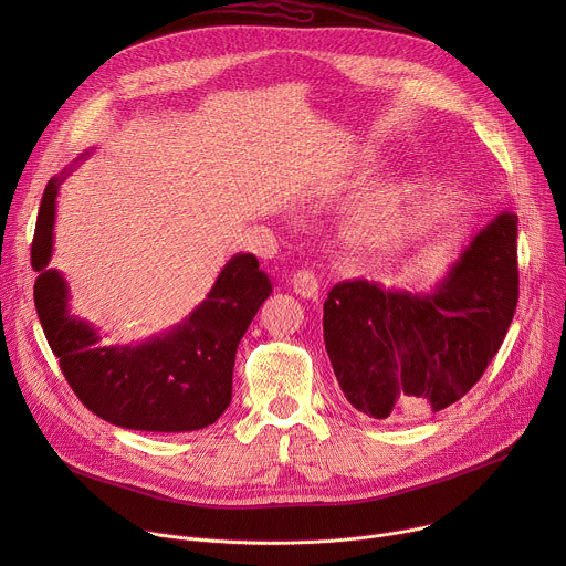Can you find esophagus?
Here are the masks:
<instances>
[{
	"mask_svg": "<svg viewBox=\"0 0 566 566\" xmlns=\"http://www.w3.org/2000/svg\"><path fill=\"white\" fill-rule=\"evenodd\" d=\"M291 286H293V291H295L300 297H306V300H315L317 293H319L317 277H315V273L308 271V269L297 271V273L291 277Z\"/></svg>",
	"mask_w": 566,
	"mask_h": 566,
	"instance_id": "obj_1",
	"label": "esophagus"
}]
</instances>
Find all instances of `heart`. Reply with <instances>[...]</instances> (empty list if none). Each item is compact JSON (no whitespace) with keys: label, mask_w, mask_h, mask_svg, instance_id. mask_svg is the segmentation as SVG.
I'll return each mask as SVG.
<instances>
[{"label":"heart","mask_w":566,"mask_h":566,"mask_svg":"<svg viewBox=\"0 0 566 566\" xmlns=\"http://www.w3.org/2000/svg\"><path fill=\"white\" fill-rule=\"evenodd\" d=\"M410 190L387 184L360 197L352 210L354 228L365 239H385L398 230L406 217Z\"/></svg>","instance_id":"1"}]
</instances>
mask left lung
<instances>
[{
    "mask_svg": "<svg viewBox=\"0 0 566 566\" xmlns=\"http://www.w3.org/2000/svg\"><path fill=\"white\" fill-rule=\"evenodd\" d=\"M520 297L517 214L479 230L428 295L352 280L325 302V347L352 408L378 421L446 410L500 352Z\"/></svg>",
    "mask_w": 566,
    "mask_h": 566,
    "instance_id": "8db88e82",
    "label": "left lung"
}]
</instances>
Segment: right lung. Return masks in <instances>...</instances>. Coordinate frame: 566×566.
I'll return each mask as SVG.
<instances>
[{"label":"right lung","mask_w":566,"mask_h":566,"mask_svg":"<svg viewBox=\"0 0 566 566\" xmlns=\"http://www.w3.org/2000/svg\"><path fill=\"white\" fill-rule=\"evenodd\" d=\"M62 179L44 188L31 264L40 273L38 317L66 382L87 410L118 428L192 432L212 426L230 406L237 345L273 291L269 275L255 255L239 253L179 327L136 347H101L98 332L69 313L64 277L46 269Z\"/></svg>","instance_id":"right-lung-1"}]
</instances>
